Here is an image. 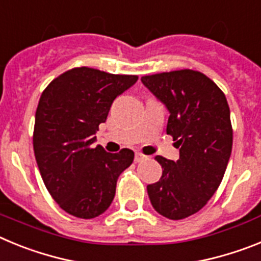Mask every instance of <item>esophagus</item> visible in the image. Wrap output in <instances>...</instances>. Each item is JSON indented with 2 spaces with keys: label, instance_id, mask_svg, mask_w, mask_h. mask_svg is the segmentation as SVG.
<instances>
[{
  "label": "esophagus",
  "instance_id": "obj_1",
  "mask_svg": "<svg viewBox=\"0 0 261 261\" xmlns=\"http://www.w3.org/2000/svg\"><path fill=\"white\" fill-rule=\"evenodd\" d=\"M147 156L146 155H144V154H141V153H136V155H135V162L137 163V162H142V161H144V159H146Z\"/></svg>",
  "mask_w": 261,
  "mask_h": 261
}]
</instances>
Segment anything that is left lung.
I'll use <instances>...</instances> for the list:
<instances>
[{
	"label": "left lung",
	"instance_id": "left-lung-1",
	"mask_svg": "<svg viewBox=\"0 0 261 261\" xmlns=\"http://www.w3.org/2000/svg\"><path fill=\"white\" fill-rule=\"evenodd\" d=\"M141 82L170 112L166 132L179 147L176 162L155 156L163 172L147 186V195L159 214L183 220L199 212L222 181L232 147L229 105L200 71L145 75Z\"/></svg>",
	"mask_w": 261,
	"mask_h": 261
}]
</instances>
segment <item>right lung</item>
<instances>
[{
	"instance_id": "right-lung-1",
	"label": "right lung",
	"mask_w": 261,
	"mask_h": 261,
	"mask_svg": "<svg viewBox=\"0 0 261 261\" xmlns=\"http://www.w3.org/2000/svg\"><path fill=\"white\" fill-rule=\"evenodd\" d=\"M137 80L82 66L55 78L41 94L34 151L48 192L66 213L90 220L110 208L117 179L135 153H107L93 144L112 102Z\"/></svg>"
}]
</instances>
